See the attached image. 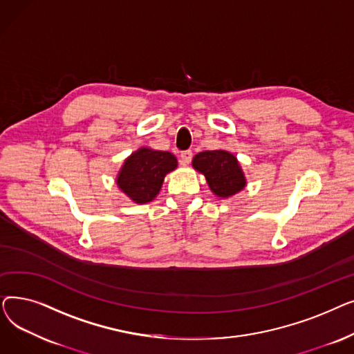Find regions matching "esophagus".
Listing matches in <instances>:
<instances>
[{
  "label": "esophagus",
  "instance_id": "obj_1",
  "mask_svg": "<svg viewBox=\"0 0 354 354\" xmlns=\"http://www.w3.org/2000/svg\"><path fill=\"white\" fill-rule=\"evenodd\" d=\"M180 160L183 165H188L192 160V152L191 151H183L180 153Z\"/></svg>",
  "mask_w": 354,
  "mask_h": 354
}]
</instances>
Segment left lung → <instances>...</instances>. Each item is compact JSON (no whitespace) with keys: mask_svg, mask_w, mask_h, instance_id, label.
<instances>
[{"mask_svg":"<svg viewBox=\"0 0 354 354\" xmlns=\"http://www.w3.org/2000/svg\"><path fill=\"white\" fill-rule=\"evenodd\" d=\"M192 166L205 176L208 187L219 198H230L247 185L238 159L228 151H205L195 155Z\"/></svg>","mask_w":354,"mask_h":354,"instance_id":"left-lung-1","label":"left lung"}]
</instances>
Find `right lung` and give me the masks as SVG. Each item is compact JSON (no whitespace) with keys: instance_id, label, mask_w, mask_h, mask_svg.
I'll return each instance as SVG.
<instances>
[{"instance_id":"right-lung-1","label":"right lung","mask_w":354,"mask_h":354,"mask_svg":"<svg viewBox=\"0 0 354 354\" xmlns=\"http://www.w3.org/2000/svg\"><path fill=\"white\" fill-rule=\"evenodd\" d=\"M176 166L178 160L171 152L140 147L124 160L116 183L133 202L147 203L156 198L165 176Z\"/></svg>"}]
</instances>
